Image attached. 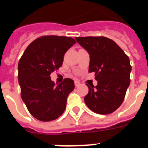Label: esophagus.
Returning <instances> with one entry per match:
<instances>
[{"label": "esophagus", "instance_id": "34e87169", "mask_svg": "<svg viewBox=\"0 0 148 148\" xmlns=\"http://www.w3.org/2000/svg\"><path fill=\"white\" fill-rule=\"evenodd\" d=\"M79 85H80V82H78V81H75V87H78Z\"/></svg>", "mask_w": 148, "mask_h": 148}]
</instances>
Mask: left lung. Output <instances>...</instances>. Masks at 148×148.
Masks as SVG:
<instances>
[{"label": "left lung", "mask_w": 148, "mask_h": 148, "mask_svg": "<svg viewBox=\"0 0 148 148\" xmlns=\"http://www.w3.org/2000/svg\"><path fill=\"white\" fill-rule=\"evenodd\" d=\"M90 55L89 72L95 73V87L89 86L84 97L87 106L98 114H110L118 109L130 85V59L116 42L108 38L76 37Z\"/></svg>", "instance_id": "obj_1"}]
</instances>
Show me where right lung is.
I'll return each mask as SVG.
<instances>
[{
	"label": "right lung",
	"mask_w": 148,
	"mask_h": 148,
	"mask_svg": "<svg viewBox=\"0 0 148 148\" xmlns=\"http://www.w3.org/2000/svg\"><path fill=\"white\" fill-rule=\"evenodd\" d=\"M75 40L70 37L46 35L27 47L18 62V82L22 100L30 114L41 121L58 119L64 112L73 80H51L50 74L61 67L64 56Z\"/></svg>",
	"instance_id": "add662e5"
}]
</instances>
